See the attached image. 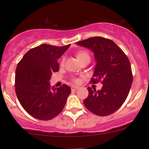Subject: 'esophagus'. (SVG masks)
Segmentation results:
<instances>
[{
    "instance_id": "esophagus-1",
    "label": "esophagus",
    "mask_w": 149,
    "mask_h": 149,
    "mask_svg": "<svg viewBox=\"0 0 149 149\" xmlns=\"http://www.w3.org/2000/svg\"><path fill=\"white\" fill-rule=\"evenodd\" d=\"M78 88H79V87H78V86L73 85V86L71 87V90H78Z\"/></svg>"
}]
</instances>
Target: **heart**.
I'll return each mask as SVG.
<instances>
[{"instance_id": "obj_1", "label": "heart", "mask_w": 149, "mask_h": 149, "mask_svg": "<svg viewBox=\"0 0 149 149\" xmlns=\"http://www.w3.org/2000/svg\"><path fill=\"white\" fill-rule=\"evenodd\" d=\"M77 57H78V60L80 61V60H82L83 59H84V58H85V57H90V56H89L88 53L85 52V51H80V52H78V53H77ZM64 59H63L61 61V65L64 64ZM73 81L75 82V83H78V82H79V80H78V78H73Z\"/></svg>"}]
</instances>
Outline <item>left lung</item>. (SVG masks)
<instances>
[{
  "mask_svg": "<svg viewBox=\"0 0 149 149\" xmlns=\"http://www.w3.org/2000/svg\"><path fill=\"white\" fill-rule=\"evenodd\" d=\"M76 44L93 52L96 66L90 83L101 81L103 85L98 91L88 88L84 105L97 116L111 115L123 104L131 88L133 76L129 59L113 40L103 37L90 38Z\"/></svg>",
  "mask_w": 149,
  "mask_h": 149,
  "instance_id": "left-lung-1",
  "label": "left lung"
}]
</instances>
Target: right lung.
Masks as SVG:
<instances>
[{"label":"right lung","instance_id":"right-lung-1","mask_svg":"<svg viewBox=\"0 0 149 149\" xmlns=\"http://www.w3.org/2000/svg\"><path fill=\"white\" fill-rule=\"evenodd\" d=\"M70 45L42 44L29 50L17 66V97L24 109L35 118L49 120L64 109L71 88L64 84L55 88L49 81L52 73L59 71L57 59Z\"/></svg>","mask_w":149,"mask_h":149}]
</instances>
